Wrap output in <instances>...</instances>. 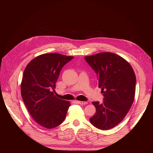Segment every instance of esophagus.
Here are the masks:
<instances>
[{
    "mask_svg": "<svg viewBox=\"0 0 153 153\" xmlns=\"http://www.w3.org/2000/svg\"><path fill=\"white\" fill-rule=\"evenodd\" d=\"M77 103L82 105L87 104V102H86V101H77Z\"/></svg>",
    "mask_w": 153,
    "mask_h": 153,
    "instance_id": "34e87169",
    "label": "esophagus"
}]
</instances>
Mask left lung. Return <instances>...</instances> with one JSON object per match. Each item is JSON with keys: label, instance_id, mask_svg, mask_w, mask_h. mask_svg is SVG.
Masks as SVG:
<instances>
[{"label": "left lung", "instance_id": "1", "mask_svg": "<svg viewBox=\"0 0 153 153\" xmlns=\"http://www.w3.org/2000/svg\"><path fill=\"white\" fill-rule=\"evenodd\" d=\"M84 59L96 73L104 96L102 103L92 102L96 111L90 122L97 128L108 130L121 123L131 108L135 94V74L126 60L113 53H100Z\"/></svg>", "mask_w": 153, "mask_h": 153}]
</instances>
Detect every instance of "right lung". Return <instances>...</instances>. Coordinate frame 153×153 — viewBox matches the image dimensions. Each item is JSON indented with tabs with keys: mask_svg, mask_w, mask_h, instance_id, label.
<instances>
[{
	"mask_svg": "<svg viewBox=\"0 0 153 153\" xmlns=\"http://www.w3.org/2000/svg\"><path fill=\"white\" fill-rule=\"evenodd\" d=\"M74 57L59 53H45L27 64L23 74L21 94L35 121L41 126L53 128L65 119L70 106L68 101L55 97V87L62 67Z\"/></svg>",
	"mask_w": 153,
	"mask_h": 153,
	"instance_id": "add662e5",
	"label": "right lung"
}]
</instances>
